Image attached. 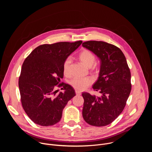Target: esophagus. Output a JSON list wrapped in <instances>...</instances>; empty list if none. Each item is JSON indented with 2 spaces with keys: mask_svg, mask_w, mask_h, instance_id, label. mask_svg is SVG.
<instances>
[{
  "mask_svg": "<svg viewBox=\"0 0 152 152\" xmlns=\"http://www.w3.org/2000/svg\"><path fill=\"white\" fill-rule=\"evenodd\" d=\"M75 93H76V94L77 96H79V95L81 94V92L77 90H75Z\"/></svg>",
  "mask_w": 152,
  "mask_h": 152,
  "instance_id": "obj_1",
  "label": "esophagus"
}]
</instances>
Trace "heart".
<instances>
[{
  "label": "heart",
  "instance_id": "obj_1",
  "mask_svg": "<svg viewBox=\"0 0 152 152\" xmlns=\"http://www.w3.org/2000/svg\"><path fill=\"white\" fill-rule=\"evenodd\" d=\"M78 58L80 61L86 67H91L96 61V56L88 49H83L78 54ZM72 60L67 58L63 64V73L67 76L70 75V69ZM92 83V80L88 77L74 79L70 82L71 85L77 90L83 91L87 88Z\"/></svg>",
  "mask_w": 152,
  "mask_h": 152
}]
</instances>
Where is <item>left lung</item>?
<instances>
[{
  "label": "left lung",
  "instance_id": "8db88e82",
  "mask_svg": "<svg viewBox=\"0 0 152 152\" xmlns=\"http://www.w3.org/2000/svg\"><path fill=\"white\" fill-rule=\"evenodd\" d=\"M82 46L96 54L100 60V70L94 91L97 97L83 93L82 116L88 124L104 126L114 121L122 113L131 91V72L126 57L117 46L101 41H88Z\"/></svg>",
  "mask_w": 152,
  "mask_h": 152
}]
</instances>
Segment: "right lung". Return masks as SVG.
I'll return each instance as SVG.
<instances>
[{
  "label": "right lung",
  "mask_w": 152,
  "mask_h": 152,
  "mask_svg": "<svg viewBox=\"0 0 152 152\" xmlns=\"http://www.w3.org/2000/svg\"><path fill=\"white\" fill-rule=\"evenodd\" d=\"M81 40L41 45L25 59L18 79L21 103L23 110L35 124L49 126L58 123L62 111L76 94L64 82L63 64L81 44ZM56 87L64 89L56 95Z\"/></svg>",
  "instance_id": "right-lung-1"
}]
</instances>
